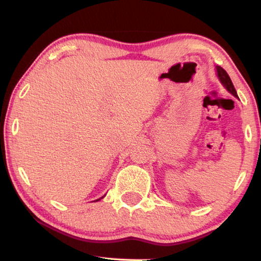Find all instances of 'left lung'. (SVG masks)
<instances>
[{"label": "left lung", "instance_id": "obj_1", "mask_svg": "<svg viewBox=\"0 0 261 261\" xmlns=\"http://www.w3.org/2000/svg\"><path fill=\"white\" fill-rule=\"evenodd\" d=\"M217 72H218V77H219L220 82L223 83L224 87L227 89V91H230L233 96L238 97V95H237L236 89H234V87H233V83H232V81L230 79V76L227 75V72L220 67H217Z\"/></svg>", "mask_w": 261, "mask_h": 261}]
</instances>
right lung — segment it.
Returning a JSON list of instances; mask_svg holds the SVG:
<instances>
[{"mask_svg": "<svg viewBox=\"0 0 261 261\" xmlns=\"http://www.w3.org/2000/svg\"><path fill=\"white\" fill-rule=\"evenodd\" d=\"M97 200H99V199H97Z\"/></svg>", "mask_w": 261, "mask_h": 261, "instance_id": "add662e5", "label": "right lung"}]
</instances>
